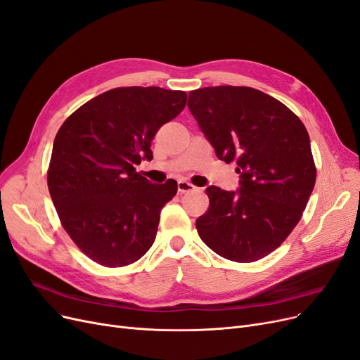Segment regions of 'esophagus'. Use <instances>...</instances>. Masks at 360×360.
Masks as SVG:
<instances>
[{"instance_id": "34e87169", "label": "esophagus", "mask_w": 360, "mask_h": 360, "mask_svg": "<svg viewBox=\"0 0 360 360\" xmlns=\"http://www.w3.org/2000/svg\"><path fill=\"white\" fill-rule=\"evenodd\" d=\"M177 189H179V193H188V192H192V191L195 189V186H193L191 181L179 180V183H177Z\"/></svg>"}]
</instances>
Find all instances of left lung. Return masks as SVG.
I'll return each mask as SVG.
<instances>
[{"instance_id":"left-lung-1","label":"left lung","mask_w":360,"mask_h":360,"mask_svg":"<svg viewBox=\"0 0 360 360\" xmlns=\"http://www.w3.org/2000/svg\"><path fill=\"white\" fill-rule=\"evenodd\" d=\"M219 160L238 164L236 192L207 188L210 207L196 220L214 252L252 263L288 238L316 181L310 139L297 115L251 87H204L188 103Z\"/></svg>"}]
</instances>
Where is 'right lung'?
Wrapping results in <instances>:
<instances>
[{
    "label": "right lung",
    "instance_id": "right-lung-1",
    "mask_svg": "<svg viewBox=\"0 0 360 360\" xmlns=\"http://www.w3.org/2000/svg\"><path fill=\"white\" fill-rule=\"evenodd\" d=\"M186 100L184 91L160 87L112 89L78 108L57 131L49 191L66 233L93 262L128 266L152 247L177 181L153 184L134 165L152 160L155 134Z\"/></svg>",
    "mask_w": 360,
    "mask_h": 360
}]
</instances>
